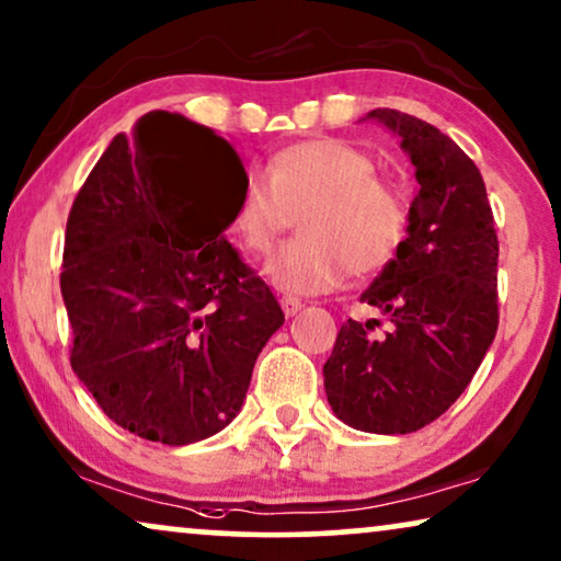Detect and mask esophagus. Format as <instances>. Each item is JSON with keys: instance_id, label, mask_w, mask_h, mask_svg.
Segmentation results:
<instances>
[{"instance_id": "obj_1", "label": "esophagus", "mask_w": 561, "mask_h": 561, "mask_svg": "<svg viewBox=\"0 0 561 561\" xmlns=\"http://www.w3.org/2000/svg\"><path fill=\"white\" fill-rule=\"evenodd\" d=\"M279 302H282V310H285L287 318H293V316H297V312L302 310V302L297 300V297H293V295H282Z\"/></svg>"}]
</instances>
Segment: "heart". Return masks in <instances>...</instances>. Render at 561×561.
Here are the masks:
<instances>
[{"instance_id": "b5f03b06", "label": "heart", "mask_w": 561, "mask_h": 561, "mask_svg": "<svg viewBox=\"0 0 561 561\" xmlns=\"http://www.w3.org/2000/svg\"><path fill=\"white\" fill-rule=\"evenodd\" d=\"M302 207L305 236L282 245L264 264L272 285L285 293H328L351 268L379 272L405 241V194L377 176L375 159L346 140H300L274 153L266 171H249L233 228L245 249L264 253Z\"/></svg>"}]
</instances>
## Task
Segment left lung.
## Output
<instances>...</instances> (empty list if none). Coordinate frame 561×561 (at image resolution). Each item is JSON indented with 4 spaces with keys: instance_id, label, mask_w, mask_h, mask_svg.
Returning <instances> with one entry per match:
<instances>
[{
    "instance_id": "8db88e82",
    "label": "left lung",
    "mask_w": 561,
    "mask_h": 561,
    "mask_svg": "<svg viewBox=\"0 0 561 561\" xmlns=\"http://www.w3.org/2000/svg\"><path fill=\"white\" fill-rule=\"evenodd\" d=\"M369 117L402 140L421 190L408 238L362 302L379 320H346L325 362L333 413L356 431L413 433L449 410L497 331V233L480 169L425 119L379 107Z\"/></svg>"
}]
</instances>
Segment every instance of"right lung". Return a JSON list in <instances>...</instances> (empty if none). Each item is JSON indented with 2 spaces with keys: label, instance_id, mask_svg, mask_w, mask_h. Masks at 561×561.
<instances>
[{
  "label": "right lung",
  "instance_id": "obj_1",
  "mask_svg": "<svg viewBox=\"0 0 561 561\" xmlns=\"http://www.w3.org/2000/svg\"><path fill=\"white\" fill-rule=\"evenodd\" d=\"M231 176L220 201L214 184ZM245 169L233 146L176 112L117 133L66 222L61 295L71 369L119 428L184 446L241 410L285 312L226 241Z\"/></svg>",
  "mask_w": 561,
  "mask_h": 561
}]
</instances>
